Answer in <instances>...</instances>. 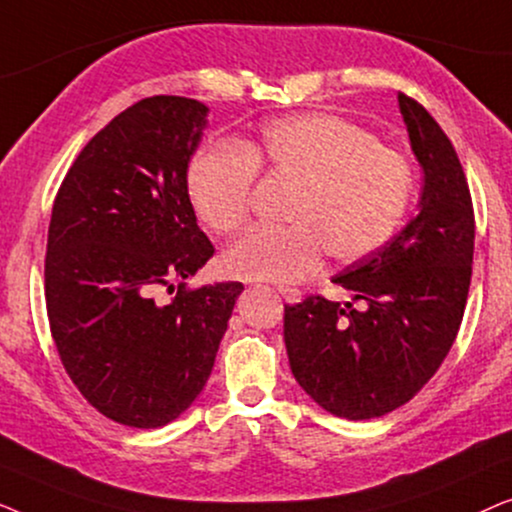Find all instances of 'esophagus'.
<instances>
[{
  "instance_id": "1",
  "label": "esophagus",
  "mask_w": 512,
  "mask_h": 512,
  "mask_svg": "<svg viewBox=\"0 0 512 512\" xmlns=\"http://www.w3.org/2000/svg\"><path fill=\"white\" fill-rule=\"evenodd\" d=\"M279 293H282V298L286 300V303H300V293L293 291V289H279Z\"/></svg>"
}]
</instances>
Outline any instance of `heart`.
I'll return each instance as SVG.
<instances>
[{
    "label": "heart",
    "instance_id": "obj_1",
    "mask_svg": "<svg viewBox=\"0 0 512 512\" xmlns=\"http://www.w3.org/2000/svg\"><path fill=\"white\" fill-rule=\"evenodd\" d=\"M256 167L293 193L284 207L289 228L254 230L223 254L228 275L247 282H298L321 251L335 263L370 256L403 226L415 188L403 153L361 125L333 114L282 118L244 149L207 146L188 163V200L212 233L244 226Z\"/></svg>",
    "mask_w": 512,
    "mask_h": 512
}]
</instances>
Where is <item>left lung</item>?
<instances>
[{"label":"left lung","instance_id":"1","mask_svg":"<svg viewBox=\"0 0 512 512\" xmlns=\"http://www.w3.org/2000/svg\"><path fill=\"white\" fill-rule=\"evenodd\" d=\"M424 174L401 233L333 277L361 302L305 298L284 310L291 373L335 417L373 419L408 403L450 352L471 286L475 221L457 151L422 104L398 95Z\"/></svg>","mask_w":512,"mask_h":512}]
</instances>
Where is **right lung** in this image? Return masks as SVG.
Wrapping results in <instances>:
<instances>
[{"mask_svg": "<svg viewBox=\"0 0 512 512\" xmlns=\"http://www.w3.org/2000/svg\"><path fill=\"white\" fill-rule=\"evenodd\" d=\"M209 107L132 104L83 146L55 198L46 307L67 375L104 417L160 429L191 408L244 286L184 282L214 254L186 193ZM178 293L158 301L163 285Z\"/></svg>", "mask_w": 512, "mask_h": 512, "instance_id": "right-lung-1", "label": "right lung"}]
</instances>
